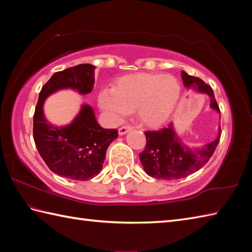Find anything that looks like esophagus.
<instances>
[{
  "instance_id": "1",
  "label": "esophagus",
  "mask_w": 252,
  "mask_h": 252,
  "mask_svg": "<svg viewBox=\"0 0 252 252\" xmlns=\"http://www.w3.org/2000/svg\"><path fill=\"white\" fill-rule=\"evenodd\" d=\"M132 130V126H121L120 129H119V135H125V134H126L127 132L129 131H131Z\"/></svg>"
}]
</instances>
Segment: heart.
I'll use <instances>...</instances> for the list:
<instances>
[{
    "instance_id": "1",
    "label": "heart",
    "mask_w": 252,
    "mask_h": 252,
    "mask_svg": "<svg viewBox=\"0 0 252 252\" xmlns=\"http://www.w3.org/2000/svg\"><path fill=\"white\" fill-rule=\"evenodd\" d=\"M181 97V84L170 74L136 73L120 78L112 91L98 94V105L115 121L130 110L149 127L165 125L172 117Z\"/></svg>"
}]
</instances>
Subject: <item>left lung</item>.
Returning a JSON list of instances; mask_svg holds the SVG:
<instances>
[{"mask_svg":"<svg viewBox=\"0 0 252 252\" xmlns=\"http://www.w3.org/2000/svg\"><path fill=\"white\" fill-rule=\"evenodd\" d=\"M182 80L186 89L195 93L206 94L210 98V108L220 112L211 87L201 79L182 71ZM145 149L140 154L141 163L146 174L159 180H178L196 172L205 165L215 153L220 141L219 126L216 140L200 147H189L175 131L173 122L160 131H148Z\"/></svg>","mask_w":252,"mask_h":252,"instance_id":"left-lung-1","label":"left lung"}]
</instances>
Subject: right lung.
<instances>
[{"label":"right lung","instance_id":"add662e5","mask_svg":"<svg viewBox=\"0 0 252 252\" xmlns=\"http://www.w3.org/2000/svg\"><path fill=\"white\" fill-rule=\"evenodd\" d=\"M95 66L81 63L55 72L42 88L33 116L35 146L47 167L57 175L88 181L97 175L110 143L118 137L116 129H104L92 107L82 104L78 115L66 126H53L45 118L46 98L61 90H72L80 95L92 92Z\"/></svg>","mask_w":252,"mask_h":252}]
</instances>
